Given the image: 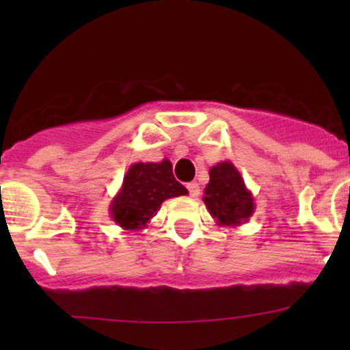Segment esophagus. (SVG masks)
I'll use <instances>...</instances> for the list:
<instances>
[{
  "instance_id": "obj_1",
  "label": "esophagus",
  "mask_w": 350,
  "mask_h": 350,
  "mask_svg": "<svg viewBox=\"0 0 350 350\" xmlns=\"http://www.w3.org/2000/svg\"><path fill=\"white\" fill-rule=\"evenodd\" d=\"M186 188H188V191H189V196L191 198H196L198 195H200V185H198V183H188V186H186Z\"/></svg>"
}]
</instances>
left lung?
Masks as SVG:
<instances>
[{"mask_svg": "<svg viewBox=\"0 0 350 350\" xmlns=\"http://www.w3.org/2000/svg\"><path fill=\"white\" fill-rule=\"evenodd\" d=\"M203 201L220 227H241L256 210L252 193L247 189L242 174L230 161L211 165Z\"/></svg>", "mask_w": 350, "mask_h": 350, "instance_id": "left-lung-1", "label": "left lung"}]
</instances>
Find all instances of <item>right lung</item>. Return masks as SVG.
Wrapping results in <instances>:
<instances>
[{"mask_svg":"<svg viewBox=\"0 0 350 350\" xmlns=\"http://www.w3.org/2000/svg\"><path fill=\"white\" fill-rule=\"evenodd\" d=\"M188 195L176 181L169 159L161 162H135L123 176L118 193L109 203V217L123 230L146 228L169 198Z\"/></svg>","mask_w":350,"mask_h":350,"instance_id":"right-lung-1","label":"right lung"}]
</instances>
